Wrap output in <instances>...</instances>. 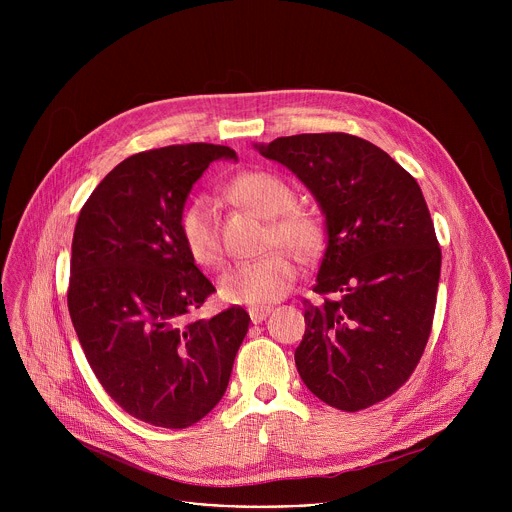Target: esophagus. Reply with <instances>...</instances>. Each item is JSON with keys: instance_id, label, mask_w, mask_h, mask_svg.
I'll return each instance as SVG.
<instances>
[{"instance_id": "1", "label": "esophagus", "mask_w": 512, "mask_h": 512, "mask_svg": "<svg viewBox=\"0 0 512 512\" xmlns=\"http://www.w3.org/2000/svg\"><path fill=\"white\" fill-rule=\"evenodd\" d=\"M269 314H271V308H249V316H251L253 324L263 322Z\"/></svg>"}]
</instances>
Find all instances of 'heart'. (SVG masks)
<instances>
[{"label":"heart","instance_id":"b5f03b06","mask_svg":"<svg viewBox=\"0 0 512 512\" xmlns=\"http://www.w3.org/2000/svg\"><path fill=\"white\" fill-rule=\"evenodd\" d=\"M229 194L243 206L267 218L263 235L265 255L229 269L218 281V294L229 304L267 306L281 300L298 275L294 257L314 259L324 247L320 218L296 206V192L283 178L251 170L229 182ZM178 229L188 255L202 267H216L223 261V241L214 204L208 198H192L180 212Z\"/></svg>","mask_w":512,"mask_h":512}]
</instances>
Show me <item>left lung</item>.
I'll use <instances>...</instances> for the list:
<instances>
[{
	"label": "left lung",
	"instance_id": "obj_1",
	"mask_svg": "<svg viewBox=\"0 0 512 512\" xmlns=\"http://www.w3.org/2000/svg\"><path fill=\"white\" fill-rule=\"evenodd\" d=\"M255 148L294 172L326 216L314 285L324 302L304 300L298 373L330 407L367 409L407 383L433 324L442 249L421 188L387 152L350 133Z\"/></svg>",
	"mask_w": 512,
	"mask_h": 512
}]
</instances>
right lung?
I'll use <instances>...</instances> for the list:
<instances>
[{"label": "right lung", "mask_w": 512, "mask_h": 512, "mask_svg": "<svg viewBox=\"0 0 512 512\" xmlns=\"http://www.w3.org/2000/svg\"><path fill=\"white\" fill-rule=\"evenodd\" d=\"M227 145L139 152L115 166L81 208L72 237L68 312L91 369L129 415L168 429L223 399L249 330L241 306L196 312L214 285L188 255L178 218L192 184Z\"/></svg>", "instance_id": "obj_1"}]
</instances>
